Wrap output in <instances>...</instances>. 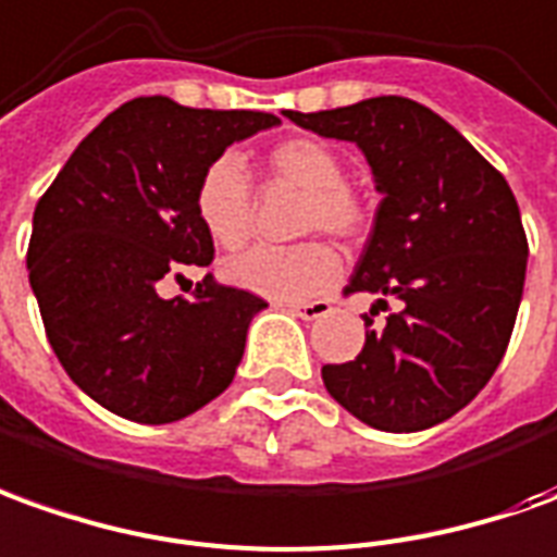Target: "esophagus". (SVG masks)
<instances>
[{"instance_id":"esophagus-1","label":"esophagus","mask_w":557,"mask_h":557,"mask_svg":"<svg viewBox=\"0 0 557 557\" xmlns=\"http://www.w3.org/2000/svg\"><path fill=\"white\" fill-rule=\"evenodd\" d=\"M287 309L294 312L302 321H318V318L330 315V302L327 300H312V302H287Z\"/></svg>"}]
</instances>
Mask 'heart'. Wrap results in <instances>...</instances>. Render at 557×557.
I'll return each instance as SVG.
<instances>
[{
	"label": "heart",
	"instance_id": "1",
	"mask_svg": "<svg viewBox=\"0 0 557 557\" xmlns=\"http://www.w3.org/2000/svg\"><path fill=\"white\" fill-rule=\"evenodd\" d=\"M278 182L306 194L300 214L302 233L327 230L330 236L355 239L363 227V206L345 184L339 154L309 136L278 141L267 157ZM197 218L218 245L239 248L251 236V184L239 157L224 154L199 175ZM339 275V255L327 242H302L290 248L255 245L224 263L230 285L278 302L306 300Z\"/></svg>",
	"mask_w": 557,
	"mask_h": 557
}]
</instances>
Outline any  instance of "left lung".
I'll return each mask as SVG.
<instances>
[{"mask_svg": "<svg viewBox=\"0 0 557 557\" xmlns=\"http://www.w3.org/2000/svg\"><path fill=\"white\" fill-rule=\"evenodd\" d=\"M285 117L355 141L382 194L345 287L375 297L367 343L321 370L324 388L375 431H428L461 412L504 360L528 270L519 202L455 126L412 99L373 96ZM388 301L398 309L375 329Z\"/></svg>", "mask_w": 557, "mask_h": 557, "instance_id": "left-lung-1", "label": "left lung"}]
</instances>
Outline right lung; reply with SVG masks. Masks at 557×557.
I'll use <instances>...</instances> for the list:
<instances>
[{"label": "right lung", "mask_w": 557, "mask_h": 557, "mask_svg": "<svg viewBox=\"0 0 557 557\" xmlns=\"http://www.w3.org/2000/svg\"><path fill=\"white\" fill-rule=\"evenodd\" d=\"M263 111L187 109L141 96L81 141L38 199L26 251L45 333L69 379L109 412L169 424L224 394L267 302L206 275L190 300L169 278L209 267L199 175L233 141L278 126Z\"/></svg>", "instance_id": "1"}]
</instances>
